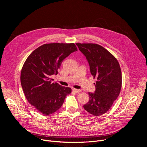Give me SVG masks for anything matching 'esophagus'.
Instances as JSON below:
<instances>
[{
    "mask_svg": "<svg viewBox=\"0 0 147 147\" xmlns=\"http://www.w3.org/2000/svg\"><path fill=\"white\" fill-rule=\"evenodd\" d=\"M73 91L75 93H79V92H80L81 90H77V89H73Z\"/></svg>",
    "mask_w": 147,
    "mask_h": 147,
    "instance_id": "1",
    "label": "esophagus"
}]
</instances>
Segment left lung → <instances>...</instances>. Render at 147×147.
Returning <instances> with one entry per match:
<instances>
[{"label":"left lung","instance_id":"obj_1","mask_svg":"<svg viewBox=\"0 0 147 147\" xmlns=\"http://www.w3.org/2000/svg\"><path fill=\"white\" fill-rule=\"evenodd\" d=\"M86 56L94 78L97 79L95 93H88L90 100L84 105L88 112L100 116L108 112L118 97L121 88V71L117 59L96 44L77 43Z\"/></svg>","mask_w":147,"mask_h":147}]
</instances>
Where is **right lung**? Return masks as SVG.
<instances>
[{
    "instance_id": "obj_1",
    "label": "right lung",
    "mask_w": 147,
    "mask_h": 147,
    "mask_svg": "<svg viewBox=\"0 0 147 147\" xmlns=\"http://www.w3.org/2000/svg\"><path fill=\"white\" fill-rule=\"evenodd\" d=\"M77 51L74 43L46 44L35 49L25 61L21 84L27 100L41 113L56 112L71 92L70 88L52 82L51 76L57 75L63 60Z\"/></svg>"
}]
</instances>
